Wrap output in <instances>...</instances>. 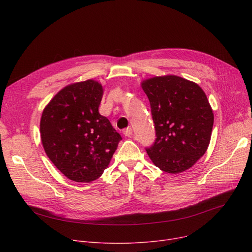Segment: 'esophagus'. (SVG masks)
Masks as SVG:
<instances>
[{
    "instance_id": "obj_1",
    "label": "esophagus",
    "mask_w": 252,
    "mask_h": 252,
    "mask_svg": "<svg viewBox=\"0 0 252 252\" xmlns=\"http://www.w3.org/2000/svg\"><path fill=\"white\" fill-rule=\"evenodd\" d=\"M124 135H125L126 137H130L131 135H133V128H131V127L126 128V129L124 130Z\"/></svg>"
}]
</instances>
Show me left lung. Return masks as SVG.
<instances>
[{"mask_svg":"<svg viewBox=\"0 0 252 252\" xmlns=\"http://www.w3.org/2000/svg\"><path fill=\"white\" fill-rule=\"evenodd\" d=\"M141 87L150 102L157 137L147 154L165 173H183L200 159L210 143L215 115L205 93L174 74L146 78Z\"/></svg>","mask_w":252,"mask_h":252,"instance_id":"1","label":"left lung"}]
</instances>
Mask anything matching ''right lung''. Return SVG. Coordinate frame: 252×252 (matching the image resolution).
Instances as JSON below:
<instances>
[{
    "instance_id": "right-lung-1",
    "label": "right lung",
    "mask_w": 252,
    "mask_h": 252,
    "mask_svg": "<svg viewBox=\"0 0 252 252\" xmlns=\"http://www.w3.org/2000/svg\"><path fill=\"white\" fill-rule=\"evenodd\" d=\"M103 87L87 79L61 89L43 110L39 133L50 160L71 181L91 183L111 161L121 135L99 113Z\"/></svg>"
}]
</instances>
